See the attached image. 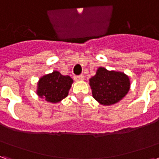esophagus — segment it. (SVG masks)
I'll list each match as a JSON object with an SVG mask.
<instances>
[{"instance_id": "34e87169", "label": "esophagus", "mask_w": 159, "mask_h": 159, "mask_svg": "<svg viewBox=\"0 0 159 159\" xmlns=\"http://www.w3.org/2000/svg\"><path fill=\"white\" fill-rule=\"evenodd\" d=\"M76 81H83L84 80V76L83 75H80V76H76Z\"/></svg>"}]
</instances>
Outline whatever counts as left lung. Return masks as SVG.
Here are the masks:
<instances>
[{
  "label": "left lung",
  "mask_w": 159,
  "mask_h": 159,
  "mask_svg": "<svg viewBox=\"0 0 159 159\" xmlns=\"http://www.w3.org/2000/svg\"><path fill=\"white\" fill-rule=\"evenodd\" d=\"M92 95L102 106H112L126 96L130 89V79L122 71L99 67L89 79Z\"/></svg>",
  "instance_id": "obj_1"
}]
</instances>
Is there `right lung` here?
I'll return each instance as SVG.
<instances>
[{"instance_id": "right-lung-1", "label": "right lung", "mask_w": 159, "mask_h": 159, "mask_svg": "<svg viewBox=\"0 0 159 159\" xmlns=\"http://www.w3.org/2000/svg\"><path fill=\"white\" fill-rule=\"evenodd\" d=\"M73 79L70 76H64L58 70L40 77L37 82L36 94L50 103H58L68 96Z\"/></svg>"}]
</instances>
